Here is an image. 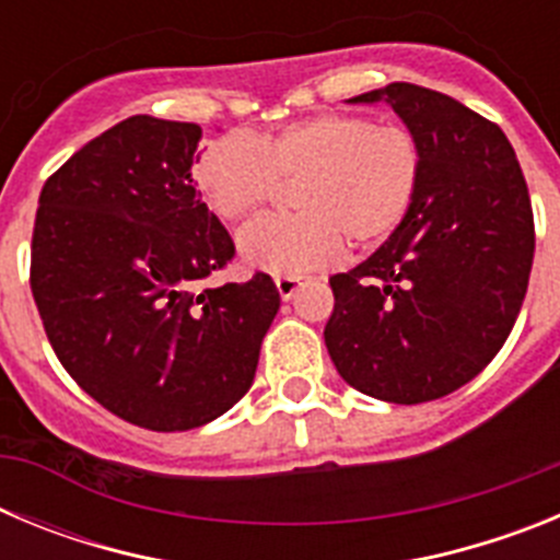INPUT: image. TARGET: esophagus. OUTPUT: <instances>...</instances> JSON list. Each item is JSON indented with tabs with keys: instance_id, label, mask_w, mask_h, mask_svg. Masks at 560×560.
Here are the masks:
<instances>
[{
	"instance_id": "34e87169",
	"label": "esophagus",
	"mask_w": 560,
	"mask_h": 560,
	"mask_svg": "<svg viewBox=\"0 0 560 560\" xmlns=\"http://www.w3.org/2000/svg\"><path fill=\"white\" fill-rule=\"evenodd\" d=\"M300 283H303V280H300V277H294V275H283V277H277V280H275L277 291H280V296H283V300H291V296H294V291L300 289Z\"/></svg>"
}]
</instances>
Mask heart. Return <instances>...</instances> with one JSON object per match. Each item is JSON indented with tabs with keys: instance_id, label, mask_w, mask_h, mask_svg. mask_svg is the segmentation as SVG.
<instances>
[{
	"instance_id": "1",
	"label": "heart",
	"mask_w": 560,
	"mask_h": 560,
	"mask_svg": "<svg viewBox=\"0 0 560 560\" xmlns=\"http://www.w3.org/2000/svg\"><path fill=\"white\" fill-rule=\"evenodd\" d=\"M423 173L418 133L368 114H314L249 140L226 133L201 148L192 182L221 221L241 224L294 185V215L252 224L237 249L249 269L305 275L341 246L384 244L412 210Z\"/></svg>"
}]
</instances>
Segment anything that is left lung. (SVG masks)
<instances>
[{
	"mask_svg": "<svg viewBox=\"0 0 560 560\" xmlns=\"http://www.w3.org/2000/svg\"><path fill=\"white\" fill-rule=\"evenodd\" d=\"M375 101L418 133L423 173L389 241L330 277L325 345L359 393L423 404L482 373L511 336L530 283L536 226L516 151L497 122L415 83L350 103Z\"/></svg>",
	"mask_w": 560,
	"mask_h": 560,
	"instance_id": "obj_1",
	"label": "left lung"
}]
</instances>
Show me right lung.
<instances>
[{"mask_svg": "<svg viewBox=\"0 0 560 560\" xmlns=\"http://www.w3.org/2000/svg\"><path fill=\"white\" fill-rule=\"evenodd\" d=\"M199 142L196 122H117L44 182L30 246V289L63 370L151 432L235 407L280 308L264 271L196 289L235 257L192 182Z\"/></svg>", "mask_w": 560, "mask_h": 560, "instance_id": "right-lung-1", "label": "right lung"}]
</instances>
